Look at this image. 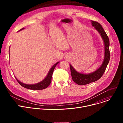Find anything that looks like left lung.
I'll return each mask as SVG.
<instances>
[{"label":"left lung","mask_w":123,"mask_h":123,"mask_svg":"<svg viewBox=\"0 0 123 123\" xmlns=\"http://www.w3.org/2000/svg\"><path fill=\"white\" fill-rule=\"evenodd\" d=\"M91 22L92 26L95 27V28L98 31L104 42V59L102 65L97 70H96L95 71L92 73L88 74L80 73L77 72L72 65L70 64L71 74L72 79L76 84L79 85H86L90 83L97 81L101 78L105 71L110 60V53L109 50L110 42L107 34L100 23L92 20L91 21Z\"/></svg>","instance_id":"1"}]
</instances>
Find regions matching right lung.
<instances>
[{"label": "right lung", "mask_w": 123, "mask_h": 123, "mask_svg": "<svg viewBox=\"0 0 123 123\" xmlns=\"http://www.w3.org/2000/svg\"><path fill=\"white\" fill-rule=\"evenodd\" d=\"M23 29H24V28H22L20 30H22ZM59 63V62H58L51 67V68L49 70L48 75L46 77V78H45L43 81H42L41 82L35 84H33V85L26 84H24V83L20 82L19 80H18L17 79V78H16V79L19 84H20L21 86H22V87H23L24 88L30 89V90H43L44 89H45L47 87H48V86L50 84L51 82L52 76V74L53 73V71H54L55 67L56 66V65Z\"/></svg>", "instance_id": "obj_1"}]
</instances>
